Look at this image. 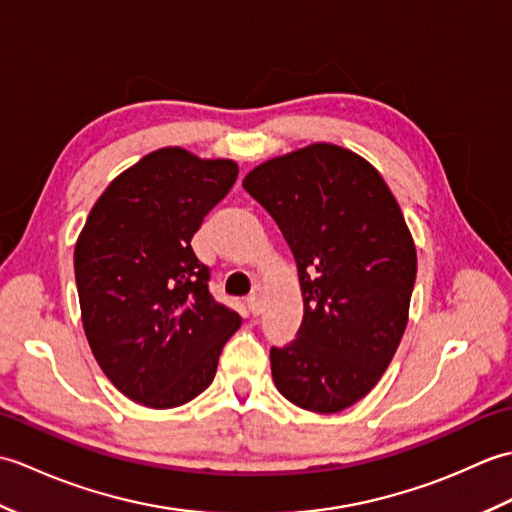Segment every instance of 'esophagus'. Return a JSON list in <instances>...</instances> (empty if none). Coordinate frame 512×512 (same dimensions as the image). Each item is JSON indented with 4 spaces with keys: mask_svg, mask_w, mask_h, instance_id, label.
<instances>
[{
    "mask_svg": "<svg viewBox=\"0 0 512 512\" xmlns=\"http://www.w3.org/2000/svg\"><path fill=\"white\" fill-rule=\"evenodd\" d=\"M246 306H248V310L253 312V314L262 312V308H264V292H262V288H259V286L253 288V292H250L248 299H246Z\"/></svg>",
    "mask_w": 512,
    "mask_h": 512,
    "instance_id": "esophagus-1",
    "label": "esophagus"
}]
</instances>
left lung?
Segmentation results:
<instances>
[{"instance_id":"1","label":"left lung","mask_w":512,"mask_h":512,"mask_svg":"<svg viewBox=\"0 0 512 512\" xmlns=\"http://www.w3.org/2000/svg\"><path fill=\"white\" fill-rule=\"evenodd\" d=\"M242 184L286 237L301 284L297 339L270 350L279 394L317 413L352 407L409 319L418 259L394 193L365 158L330 143L266 160Z\"/></svg>"}]
</instances>
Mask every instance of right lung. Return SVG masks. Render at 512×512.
Wrapping results in <instances>:
<instances>
[{
  "label": "right lung",
  "mask_w": 512,
  "mask_h": 512,
  "mask_svg": "<svg viewBox=\"0 0 512 512\" xmlns=\"http://www.w3.org/2000/svg\"><path fill=\"white\" fill-rule=\"evenodd\" d=\"M237 173L226 158L151 151L110 182L76 239L85 336L105 376L140 405L171 409L202 394L242 323L211 297L191 248Z\"/></svg>",
  "instance_id": "obj_1"
}]
</instances>
